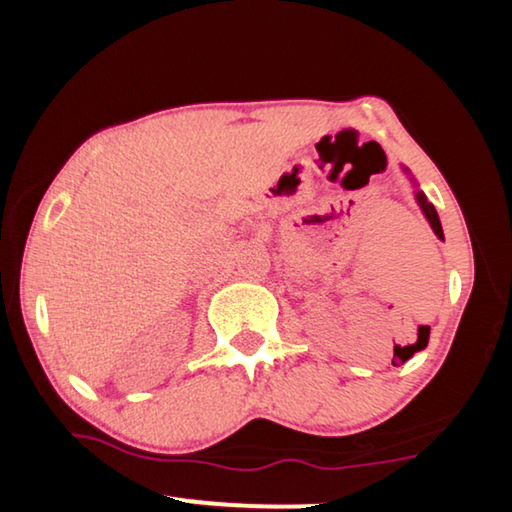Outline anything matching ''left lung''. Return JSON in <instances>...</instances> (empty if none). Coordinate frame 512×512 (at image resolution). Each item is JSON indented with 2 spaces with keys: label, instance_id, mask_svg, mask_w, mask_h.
Returning <instances> with one entry per match:
<instances>
[{
  "label": "left lung",
  "instance_id": "obj_1",
  "mask_svg": "<svg viewBox=\"0 0 512 512\" xmlns=\"http://www.w3.org/2000/svg\"><path fill=\"white\" fill-rule=\"evenodd\" d=\"M418 203H420V207H422L424 216H427V219H429L433 232H436V235H438L440 239H443V225H440V219H438L436 207H433V205L427 201V196H424L422 192H418ZM402 361H406V359H402Z\"/></svg>",
  "mask_w": 512,
  "mask_h": 512
}]
</instances>
